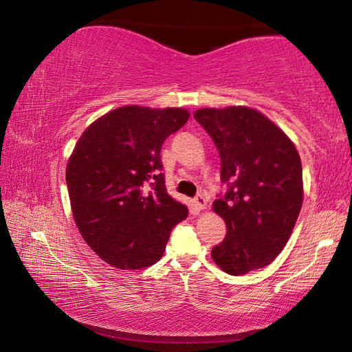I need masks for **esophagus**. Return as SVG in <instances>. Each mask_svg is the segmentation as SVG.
I'll use <instances>...</instances> for the list:
<instances>
[{
  "label": "esophagus",
  "mask_w": 352,
  "mask_h": 352,
  "mask_svg": "<svg viewBox=\"0 0 352 352\" xmlns=\"http://www.w3.org/2000/svg\"><path fill=\"white\" fill-rule=\"evenodd\" d=\"M192 204H194V206H195V210H197V211H204V210H206V204H208V201H206V199L204 197V195H199V197L194 199Z\"/></svg>",
  "instance_id": "esophagus-1"
}]
</instances>
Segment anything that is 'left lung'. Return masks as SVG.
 <instances>
[{"label":"left lung","instance_id":"8db88e82","mask_svg":"<svg viewBox=\"0 0 352 352\" xmlns=\"http://www.w3.org/2000/svg\"><path fill=\"white\" fill-rule=\"evenodd\" d=\"M194 118L220 155L228 182L212 211L225 220V239L211 258L230 275L262 269L283 252L301 211V158L287 135L252 107L199 109Z\"/></svg>","mask_w":352,"mask_h":352}]
</instances>
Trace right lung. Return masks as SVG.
Listing matches in <instances>:
<instances>
[{"mask_svg": "<svg viewBox=\"0 0 352 352\" xmlns=\"http://www.w3.org/2000/svg\"><path fill=\"white\" fill-rule=\"evenodd\" d=\"M182 107L124 105L87 127L67 164L74 222L90 248L116 269L136 270L162 259L186 205L170 197L162 146L188 122Z\"/></svg>", "mask_w": 352, "mask_h": 352, "instance_id": "add662e5", "label": "right lung"}]
</instances>
